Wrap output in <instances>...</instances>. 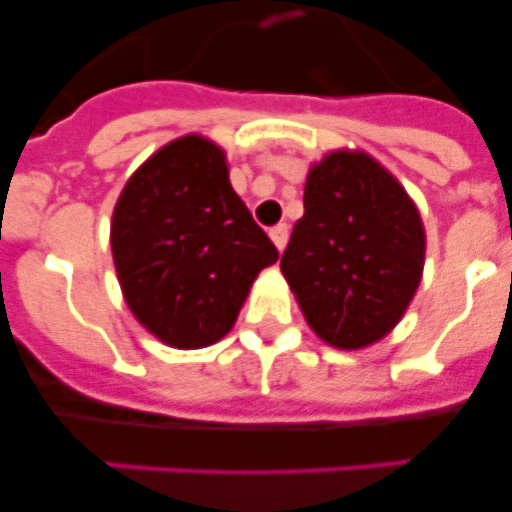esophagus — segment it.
Segmentation results:
<instances>
[{
    "instance_id": "esophagus-1",
    "label": "esophagus",
    "mask_w": 512,
    "mask_h": 512,
    "mask_svg": "<svg viewBox=\"0 0 512 512\" xmlns=\"http://www.w3.org/2000/svg\"><path fill=\"white\" fill-rule=\"evenodd\" d=\"M269 236H271V241H274V246L279 248V251H284V246H287V241H289V225L287 223L274 225Z\"/></svg>"
}]
</instances>
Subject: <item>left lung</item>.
I'll return each mask as SVG.
<instances>
[{"label": "left lung", "instance_id": "8db88e82", "mask_svg": "<svg viewBox=\"0 0 512 512\" xmlns=\"http://www.w3.org/2000/svg\"><path fill=\"white\" fill-rule=\"evenodd\" d=\"M426 236L414 200L365 152H332L304 185L281 271L304 320L332 348L386 337L419 289Z\"/></svg>", "mask_w": 512, "mask_h": 512}]
</instances>
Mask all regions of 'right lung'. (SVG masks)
<instances>
[{
    "mask_svg": "<svg viewBox=\"0 0 512 512\" xmlns=\"http://www.w3.org/2000/svg\"><path fill=\"white\" fill-rule=\"evenodd\" d=\"M111 253L134 317L180 350L218 342L253 279L279 259L231 187L223 149L198 134L170 142L129 177Z\"/></svg>",
    "mask_w": 512,
    "mask_h": 512,
    "instance_id": "right-lung-1",
    "label": "right lung"
}]
</instances>
